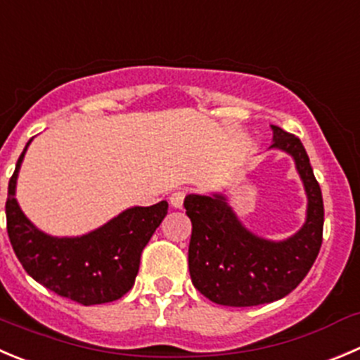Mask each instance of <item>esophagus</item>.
I'll use <instances>...</instances> for the list:
<instances>
[{"label": "esophagus", "mask_w": 360, "mask_h": 360, "mask_svg": "<svg viewBox=\"0 0 360 360\" xmlns=\"http://www.w3.org/2000/svg\"><path fill=\"white\" fill-rule=\"evenodd\" d=\"M184 197H186V191H183V190H179V191H174L172 195H170V205H172V207H176V209H181L183 207V204H184Z\"/></svg>", "instance_id": "1"}]
</instances>
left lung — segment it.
Instances as JSON below:
<instances>
[{"mask_svg": "<svg viewBox=\"0 0 360 360\" xmlns=\"http://www.w3.org/2000/svg\"><path fill=\"white\" fill-rule=\"evenodd\" d=\"M269 149L287 153L304 186L306 219L281 240L265 239L243 225L225 193L184 198L191 219L188 265L195 288L221 306H258L283 299L309 273L322 246L323 200L302 142L271 124Z\"/></svg>", "mask_w": 360, "mask_h": 360, "instance_id": "obj_1", "label": "left lung"}]
</instances>
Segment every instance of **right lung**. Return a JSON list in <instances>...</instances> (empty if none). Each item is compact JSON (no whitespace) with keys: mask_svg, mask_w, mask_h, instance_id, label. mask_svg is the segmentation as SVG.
Here are the masks:
<instances>
[{"mask_svg":"<svg viewBox=\"0 0 360 360\" xmlns=\"http://www.w3.org/2000/svg\"><path fill=\"white\" fill-rule=\"evenodd\" d=\"M24 148L10 177L6 230L17 258L33 280L84 306L121 299L135 283L141 253L167 216V200L124 209L91 232L75 237L49 236L27 219L15 198Z\"/></svg>","mask_w":360,"mask_h":360,"instance_id":"1","label":"right lung"}]
</instances>
